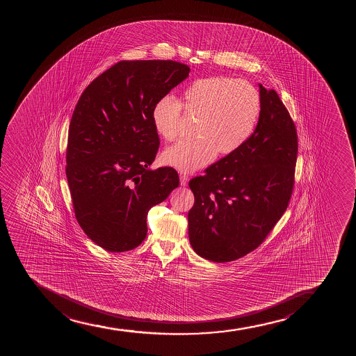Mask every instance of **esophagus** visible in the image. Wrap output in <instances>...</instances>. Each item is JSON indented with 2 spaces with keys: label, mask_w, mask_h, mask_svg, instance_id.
Instances as JSON below:
<instances>
[{
  "label": "esophagus",
  "mask_w": 356,
  "mask_h": 356,
  "mask_svg": "<svg viewBox=\"0 0 356 356\" xmlns=\"http://www.w3.org/2000/svg\"><path fill=\"white\" fill-rule=\"evenodd\" d=\"M188 179H190V177L188 175H180V184L183 185V186H186L188 183Z\"/></svg>",
  "instance_id": "1"
}]
</instances>
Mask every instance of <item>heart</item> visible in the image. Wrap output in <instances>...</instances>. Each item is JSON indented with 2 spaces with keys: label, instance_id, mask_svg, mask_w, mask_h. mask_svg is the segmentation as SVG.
Returning <instances> with one entry per match:
<instances>
[{
  "label": "heart",
  "instance_id": "obj_1",
  "mask_svg": "<svg viewBox=\"0 0 356 356\" xmlns=\"http://www.w3.org/2000/svg\"><path fill=\"white\" fill-rule=\"evenodd\" d=\"M261 109L257 86L225 76L197 79L181 91L179 101L168 95L160 97L152 108V121L163 140L179 138L183 111L197 119L196 138L168 148L163 163L180 172H193L211 163L217 153L234 154L253 135Z\"/></svg>",
  "mask_w": 356,
  "mask_h": 356
}]
</instances>
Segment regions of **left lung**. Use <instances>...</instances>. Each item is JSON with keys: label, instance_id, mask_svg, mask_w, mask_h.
Instances as JSON below:
<instances>
[{"label": "left lung", "instance_id": "8db88e82", "mask_svg": "<svg viewBox=\"0 0 356 356\" xmlns=\"http://www.w3.org/2000/svg\"><path fill=\"white\" fill-rule=\"evenodd\" d=\"M260 120L245 146L188 181L195 196L188 238L210 261H234L257 250L293 193L297 129L275 90L260 86Z\"/></svg>", "mask_w": 356, "mask_h": 356}]
</instances>
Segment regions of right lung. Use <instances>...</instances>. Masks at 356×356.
Segmentation results:
<instances>
[{"label":"right lung","instance_id":"add662e5","mask_svg":"<svg viewBox=\"0 0 356 356\" xmlns=\"http://www.w3.org/2000/svg\"><path fill=\"white\" fill-rule=\"evenodd\" d=\"M188 72L175 60H121L78 99L66 178L78 225L103 250L120 253L141 245L149 209L179 185L175 168H147L160 145L152 108Z\"/></svg>","mask_w":356,"mask_h":356}]
</instances>
